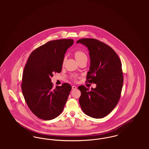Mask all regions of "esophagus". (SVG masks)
I'll return each mask as SVG.
<instances>
[{
	"label": "esophagus",
	"mask_w": 149,
	"mask_h": 149,
	"mask_svg": "<svg viewBox=\"0 0 149 149\" xmlns=\"http://www.w3.org/2000/svg\"><path fill=\"white\" fill-rule=\"evenodd\" d=\"M77 88V87L76 86H75V85H72V90H75V89H76Z\"/></svg>",
	"instance_id": "obj_1"
}]
</instances>
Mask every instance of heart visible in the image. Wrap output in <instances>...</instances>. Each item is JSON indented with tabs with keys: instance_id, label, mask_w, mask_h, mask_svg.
Listing matches in <instances>:
<instances>
[{
	"instance_id": "heart-1",
	"label": "heart",
	"mask_w": 149,
	"mask_h": 149,
	"mask_svg": "<svg viewBox=\"0 0 149 149\" xmlns=\"http://www.w3.org/2000/svg\"><path fill=\"white\" fill-rule=\"evenodd\" d=\"M74 56L76 58V60H77V61L79 62V61L84 59V58H87V56L85 54V52L81 50H77L75 52H74ZM65 63V60H63V64H64ZM74 79L75 80V78L74 77Z\"/></svg>"
}]
</instances>
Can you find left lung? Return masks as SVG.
Masks as SVG:
<instances>
[{"label":"left lung","instance_id":"1","mask_svg":"<svg viewBox=\"0 0 149 149\" xmlns=\"http://www.w3.org/2000/svg\"><path fill=\"white\" fill-rule=\"evenodd\" d=\"M89 51L91 66L86 81L96 84L92 90L80 85L79 103L83 112L94 118H102L110 113L120 97L123 76L122 63L116 52L109 46L94 38L77 41Z\"/></svg>","mask_w":149,"mask_h":149}]
</instances>
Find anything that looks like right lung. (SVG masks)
<instances>
[{
    "label": "right lung",
    "mask_w": 149,
    "mask_h": 149,
    "mask_svg": "<svg viewBox=\"0 0 149 149\" xmlns=\"http://www.w3.org/2000/svg\"><path fill=\"white\" fill-rule=\"evenodd\" d=\"M73 43L72 39L50 41L33 51L27 60L22 91L29 108L40 119H54L64 109L71 85L64 83L54 89L51 78L61 71L65 54Z\"/></svg>",
    "instance_id": "add662e5"
}]
</instances>
